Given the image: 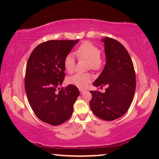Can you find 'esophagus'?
<instances>
[{"instance_id": "34e87169", "label": "esophagus", "mask_w": 159, "mask_h": 159, "mask_svg": "<svg viewBox=\"0 0 159 159\" xmlns=\"http://www.w3.org/2000/svg\"><path fill=\"white\" fill-rule=\"evenodd\" d=\"M80 91L81 94H82V93H85L84 90H82V89H80Z\"/></svg>"}]
</instances>
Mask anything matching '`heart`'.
Returning a JSON list of instances; mask_svg holds the SVG:
<instances>
[{
    "label": "heart",
    "mask_w": 159,
    "mask_h": 159,
    "mask_svg": "<svg viewBox=\"0 0 159 159\" xmlns=\"http://www.w3.org/2000/svg\"><path fill=\"white\" fill-rule=\"evenodd\" d=\"M79 59H86L89 60V67L93 69H99L102 65V59L100 57V50L93 43L85 41L77 48L75 52ZM75 66V59L73 53L66 56L64 61V67L68 73H73ZM93 80L91 73H76L69 77L67 82L69 84L75 86L80 89H86Z\"/></svg>",
    "instance_id": "1"
}]
</instances>
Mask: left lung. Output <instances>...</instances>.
Masks as SVG:
<instances>
[{
	"label": "left lung",
	"instance_id": "left-lung-1",
	"mask_svg": "<svg viewBox=\"0 0 159 159\" xmlns=\"http://www.w3.org/2000/svg\"><path fill=\"white\" fill-rule=\"evenodd\" d=\"M101 41L104 44L106 64L93 85L107 88L105 93L90 91V107L98 118L111 121L120 118L130 107L135 93L136 75L130 56L120 43L109 37Z\"/></svg>",
	"mask_w": 159,
	"mask_h": 159
}]
</instances>
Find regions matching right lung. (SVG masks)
I'll use <instances>...</instances> for the list:
<instances>
[{"mask_svg": "<svg viewBox=\"0 0 159 159\" xmlns=\"http://www.w3.org/2000/svg\"><path fill=\"white\" fill-rule=\"evenodd\" d=\"M79 40H51L33 50L26 66L25 89L35 115L51 125L62 124L70 118L80 91L68 85L59 89L65 77L64 61Z\"/></svg>", "mask_w": 159, "mask_h": 159, "instance_id": "right-lung-1", "label": "right lung"}]
</instances>
